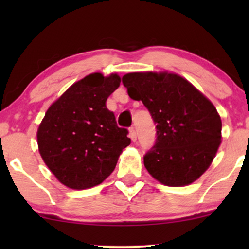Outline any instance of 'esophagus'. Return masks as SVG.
<instances>
[{
	"mask_svg": "<svg viewBox=\"0 0 249 249\" xmlns=\"http://www.w3.org/2000/svg\"><path fill=\"white\" fill-rule=\"evenodd\" d=\"M129 137L131 138V141H132V142H136V141H137V132H136V130H135V128H134V127H131V128H130V130H129Z\"/></svg>",
	"mask_w": 249,
	"mask_h": 249,
	"instance_id": "esophagus-1",
	"label": "esophagus"
}]
</instances>
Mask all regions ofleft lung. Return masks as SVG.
<instances>
[{
    "label": "left lung",
    "mask_w": 249,
    "mask_h": 249,
    "mask_svg": "<svg viewBox=\"0 0 249 249\" xmlns=\"http://www.w3.org/2000/svg\"><path fill=\"white\" fill-rule=\"evenodd\" d=\"M122 84L130 98L142 102L156 124L155 144L144 155L149 175L171 187L198 179L221 144L222 122L211 101L175 73H127Z\"/></svg>",
    "instance_id": "obj_1"
}]
</instances>
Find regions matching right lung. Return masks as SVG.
Returning a JSON list of instances; mask_svg holds the SVG:
<instances>
[{"label": "right lung", "mask_w": 249, "mask_h": 249, "mask_svg": "<svg viewBox=\"0 0 249 249\" xmlns=\"http://www.w3.org/2000/svg\"><path fill=\"white\" fill-rule=\"evenodd\" d=\"M117 73L88 74L49 107L37 131L42 159L57 180L72 189L100 185L130 145L119 128L107 97L120 86Z\"/></svg>", "instance_id": "right-lung-1"}]
</instances>
